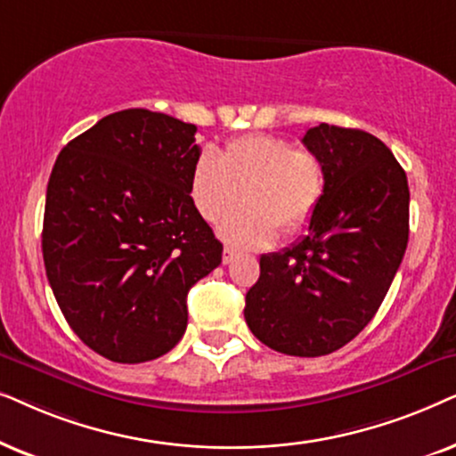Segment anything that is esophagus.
<instances>
[{
    "label": "esophagus",
    "instance_id": "1",
    "mask_svg": "<svg viewBox=\"0 0 456 456\" xmlns=\"http://www.w3.org/2000/svg\"><path fill=\"white\" fill-rule=\"evenodd\" d=\"M235 256H238V252H235L233 248H229V246H227V248H224V250H223V263H224V265L233 263V258H235Z\"/></svg>",
    "mask_w": 456,
    "mask_h": 456
}]
</instances>
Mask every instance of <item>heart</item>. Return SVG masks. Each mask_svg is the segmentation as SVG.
Listing matches in <instances>:
<instances>
[{"label": "heart", "mask_w": 456, "mask_h": 456, "mask_svg": "<svg viewBox=\"0 0 456 456\" xmlns=\"http://www.w3.org/2000/svg\"><path fill=\"white\" fill-rule=\"evenodd\" d=\"M325 196L323 160L279 135L232 139L218 156L204 151L190 175V200L215 224L244 200V208L221 224L227 244L256 250L275 241L279 229H305Z\"/></svg>", "instance_id": "1"}]
</instances>
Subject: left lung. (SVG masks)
<instances>
[{
    "instance_id": "1",
    "label": "left lung",
    "mask_w": 456,
    "mask_h": 456,
    "mask_svg": "<svg viewBox=\"0 0 456 456\" xmlns=\"http://www.w3.org/2000/svg\"><path fill=\"white\" fill-rule=\"evenodd\" d=\"M302 143L323 160V202L305 238L260 256L244 317L273 350L323 356L359 336L390 289L409 241V183L371 133L321 123Z\"/></svg>"
}]
</instances>
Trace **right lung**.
I'll use <instances>...</instances> for the list:
<instances>
[{
    "label": "right lung",
    "mask_w": 456,
    "mask_h": 456,
    "mask_svg": "<svg viewBox=\"0 0 456 456\" xmlns=\"http://www.w3.org/2000/svg\"><path fill=\"white\" fill-rule=\"evenodd\" d=\"M198 126L131 108L66 143L45 196L47 281L72 331L114 362L167 354L187 327V291L223 244L190 200Z\"/></svg>",
    "instance_id": "1"
}]
</instances>
